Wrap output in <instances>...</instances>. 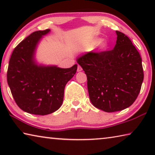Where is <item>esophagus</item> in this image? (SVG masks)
Wrapping results in <instances>:
<instances>
[{"instance_id": "esophagus-1", "label": "esophagus", "mask_w": 155, "mask_h": 155, "mask_svg": "<svg viewBox=\"0 0 155 155\" xmlns=\"http://www.w3.org/2000/svg\"><path fill=\"white\" fill-rule=\"evenodd\" d=\"M83 70V68L80 65H78V68H77V72H81Z\"/></svg>"}]
</instances>
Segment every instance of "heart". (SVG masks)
Segmentation results:
<instances>
[{
	"instance_id": "obj_1",
	"label": "heart",
	"mask_w": 155,
	"mask_h": 155,
	"mask_svg": "<svg viewBox=\"0 0 155 155\" xmlns=\"http://www.w3.org/2000/svg\"><path fill=\"white\" fill-rule=\"evenodd\" d=\"M98 44H99L100 51H106V50L109 48V44H108V41L107 40H102L100 38H96V39H94L92 42H91L90 44H88V45L86 46V49H90V48H93V47L96 46V45H98Z\"/></svg>"
}]
</instances>
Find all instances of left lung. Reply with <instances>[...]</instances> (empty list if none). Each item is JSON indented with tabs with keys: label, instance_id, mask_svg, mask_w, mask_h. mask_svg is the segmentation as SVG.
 <instances>
[{
	"label": "left lung",
	"instance_id": "left-lung-1",
	"mask_svg": "<svg viewBox=\"0 0 155 155\" xmlns=\"http://www.w3.org/2000/svg\"><path fill=\"white\" fill-rule=\"evenodd\" d=\"M111 51L89 52L77 61L87 75L93 105L105 112L122 111L134 103L143 80L141 58L128 37L116 31Z\"/></svg>",
	"mask_w": 155,
	"mask_h": 155
}]
</instances>
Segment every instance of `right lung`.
<instances>
[{
	"label": "right lung",
	"mask_w": 155,
	"mask_h": 155,
	"mask_svg": "<svg viewBox=\"0 0 155 155\" xmlns=\"http://www.w3.org/2000/svg\"><path fill=\"white\" fill-rule=\"evenodd\" d=\"M50 31L31 33L15 47L9 59L7 83L17 105L28 114L44 115L58 110L65 86L77 70V64L70 68L38 64L37 46Z\"/></svg>",
	"instance_id": "right-lung-1"
}]
</instances>
